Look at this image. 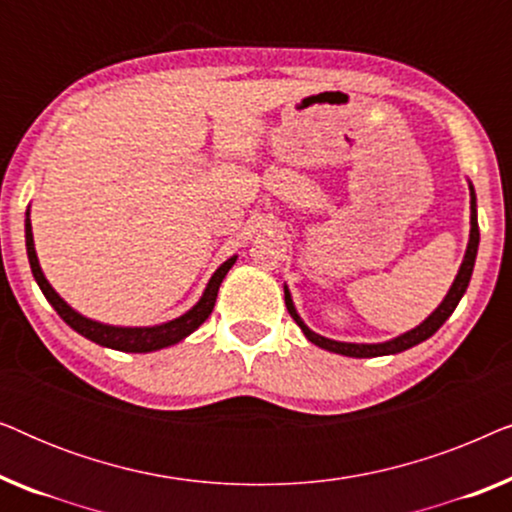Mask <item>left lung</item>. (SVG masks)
Segmentation results:
<instances>
[{"mask_svg": "<svg viewBox=\"0 0 512 512\" xmlns=\"http://www.w3.org/2000/svg\"><path fill=\"white\" fill-rule=\"evenodd\" d=\"M478 244H480V228H478V212H475V191H473V186H471V240H468L466 256H464V263H461V268L457 272V279H454V284L450 286V291H447L445 300L436 307V312H433L429 319H424L417 328H412V331L398 335V338H394V340L377 342V345H363V342L359 345V342L328 340V338H324V335L314 333V331H310V328L305 326V321L298 317L296 307H293L291 293L286 291V286H284L286 310H289L293 321H296V324L303 328L305 338L310 340V342H314V345L321 347V349H328V352H335V354H342V356H356V359H370V356H387V354L405 352V349L415 347V345H419V342H424L426 338H431V335L436 333L438 328L443 326L447 319H450V314L454 312V307L459 305L461 296H464L466 289H468V282H471L475 256H478Z\"/></svg>", "mask_w": 512, "mask_h": 512, "instance_id": "obj_1", "label": "left lung"}]
</instances>
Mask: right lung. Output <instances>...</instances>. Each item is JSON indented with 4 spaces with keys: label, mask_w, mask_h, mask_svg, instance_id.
<instances>
[{
    "label": "right lung",
    "mask_w": 512,
    "mask_h": 512,
    "mask_svg": "<svg viewBox=\"0 0 512 512\" xmlns=\"http://www.w3.org/2000/svg\"><path fill=\"white\" fill-rule=\"evenodd\" d=\"M25 247H27V258H30L32 275H34V279H37L39 289L44 291L46 300L55 307V312H58L60 317L65 319L76 333H81L83 338L93 340L102 347L118 349V352H139V354H142V352H156V349L177 345L179 340H184L186 335H191L195 328H198L202 321H205L209 314H212L214 303H216V293H219V286L223 282V277L228 275V270L233 268V263L237 261V256L228 258V261L214 272L212 279H209L207 289H205V293H202V298L198 300V305H193L191 310H188L186 314H181V317L167 321V324H160V326L125 328V326L100 324V321L83 317V314L72 310V307H69L65 300H62L58 293L53 291V286L48 284V279L44 277V272H41V268H39L37 251H34L30 209L25 212Z\"/></svg>",
    "instance_id": "1"
}]
</instances>
